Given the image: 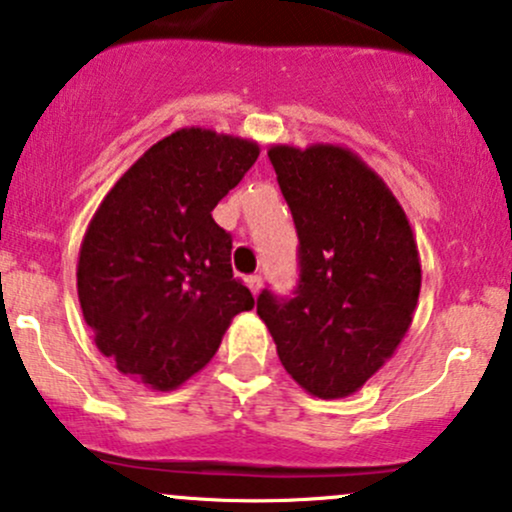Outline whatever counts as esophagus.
I'll list each match as a JSON object with an SVG mask.
<instances>
[{"instance_id":"obj_1","label":"esophagus","mask_w":512,"mask_h":512,"mask_svg":"<svg viewBox=\"0 0 512 512\" xmlns=\"http://www.w3.org/2000/svg\"><path fill=\"white\" fill-rule=\"evenodd\" d=\"M247 286H250L252 294H260V289H262V277H260V274H250V277H247Z\"/></svg>"}]
</instances>
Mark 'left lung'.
I'll return each instance as SVG.
<instances>
[{"label":"left lung","mask_w":512,"mask_h":512,"mask_svg":"<svg viewBox=\"0 0 512 512\" xmlns=\"http://www.w3.org/2000/svg\"><path fill=\"white\" fill-rule=\"evenodd\" d=\"M296 235L299 279L289 296L262 289L257 316L284 369L318 398L355 393L406 335L420 294L408 218L350 150H269Z\"/></svg>","instance_id":"left-lung-1"}]
</instances>
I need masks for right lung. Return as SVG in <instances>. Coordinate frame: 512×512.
Segmentation results:
<instances>
[{
    "label": "right lung",
    "instance_id": "add662e5",
    "mask_svg": "<svg viewBox=\"0 0 512 512\" xmlns=\"http://www.w3.org/2000/svg\"><path fill=\"white\" fill-rule=\"evenodd\" d=\"M257 155L250 140L182 128L101 201L82 240L77 294L97 347L123 374L177 389L216 355L233 316L255 306L211 211Z\"/></svg>",
    "mask_w": 512,
    "mask_h": 512
}]
</instances>
